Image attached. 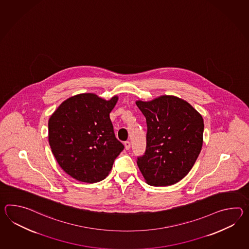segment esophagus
Here are the masks:
<instances>
[{"instance_id": "esophagus-1", "label": "esophagus", "mask_w": 249, "mask_h": 249, "mask_svg": "<svg viewBox=\"0 0 249 249\" xmlns=\"http://www.w3.org/2000/svg\"><path fill=\"white\" fill-rule=\"evenodd\" d=\"M124 145H125V149L129 150V148H130V142L129 141L124 142Z\"/></svg>"}]
</instances>
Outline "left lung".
Segmentation results:
<instances>
[{
    "label": "left lung",
    "instance_id": "1",
    "mask_svg": "<svg viewBox=\"0 0 249 249\" xmlns=\"http://www.w3.org/2000/svg\"><path fill=\"white\" fill-rule=\"evenodd\" d=\"M146 119V150L138 166L147 184L171 186L192 169L203 145L204 120L187 101L161 95L136 102Z\"/></svg>",
    "mask_w": 249,
    "mask_h": 249
}]
</instances>
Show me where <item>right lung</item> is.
I'll return each instance as SVG.
<instances>
[{
	"label": "right lung",
	"instance_id": "1",
	"mask_svg": "<svg viewBox=\"0 0 249 249\" xmlns=\"http://www.w3.org/2000/svg\"><path fill=\"white\" fill-rule=\"evenodd\" d=\"M119 97L93 93L61 103L48 122L51 149L61 169L78 181L99 182L109 175L124 145L115 138L110 112Z\"/></svg>",
	"mask_w": 249,
	"mask_h": 249
}]
</instances>
